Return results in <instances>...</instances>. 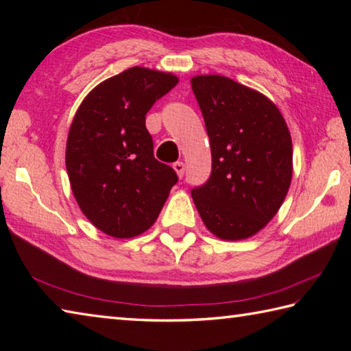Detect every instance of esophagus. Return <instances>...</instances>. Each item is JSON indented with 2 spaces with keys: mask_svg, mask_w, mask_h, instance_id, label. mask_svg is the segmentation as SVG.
Segmentation results:
<instances>
[{
  "mask_svg": "<svg viewBox=\"0 0 351 351\" xmlns=\"http://www.w3.org/2000/svg\"><path fill=\"white\" fill-rule=\"evenodd\" d=\"M173 169H175V171H176L178 176H180V178H182L184 173H186V164H184L182 161L175 162L173 164Z\"/></svg>",
  "mask_w": 351,
  "mask_h": 351,
  "instance_id": "1",
  "label": "esophagus"
}]
</instances>
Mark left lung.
Returning a JSON list of instances; mask_svg holds the SVG:
<instances>
[{
  "mask_svg": "<svg viewBox=\"0 0 351 351\" xmlns=\"http://www.w3.org/2000/svg\"><path fill=\"white\" fill-rule=\"evenodd\" d=\"M192 90L210 141L212 171L192 198L223 240L257 234L280 209L293 176V142L277 106L223 75H197Z\"/></svg>",
  "mask_w": 351,
  "mask_h": 351,
  "instance_id": "8db88e82",
  "label": "left lung"
}]
</instances>
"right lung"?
<instances>
[{
    "label": "right lung",
    "mask_w": 351,
    "mask_h": 351,
    "mask_svg": "<svg viewBox=\"0 0 351 351\" xmlns=\"http://www.w3.org/2000/svg\"><path fill=\"white\" fill-rule=\"evenodd\" d=\"M178 77L130 68L97 85L71 123L66 170L85 217L106 235L132 239L150 229L178 182L153 154L145 114Z\"/></svg>",
    "instance_id": "right-lung-1"
}]
</instances>
